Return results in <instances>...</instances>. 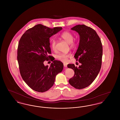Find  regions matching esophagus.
<instances>
[{
    "label": "esophagus",
    "instance_id": "1",
    "mask_svg": "<svg viewBox=\"0 0 120 120\" xmlns=\"http://www.w3.org/2000/svg\"><path fill=\"white\" fill-rule=\"evenodd\" d=\"M63 66H64V68H67V65L66 64L64 63V64H63Z\"/></svg>",
    "mask_w": 120,
    "mask_h": 120
}]
</instances>
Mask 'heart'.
I'll use <instances>...</instances> for the list:
<instances>
[{"instance_id": "1", "label": "heart", "mask_w": 120, "mask_h": 120, "mask_svg": "<svg viewBox=\"0 0 120 120\" xmlns=\"http://www.w3.org/2000/svg\"><path fill=\"white\" fill-rule=\"evenodd\" d=\"M60 37L65 40L67 43L70 44L71 48H74L77 45V43L74 41V35L71 32L66 31L61 33L60 35ZM56 40L55 39H52L51 41V47L53 50H55L56 49ZM71 56L70 53H62L57 56V58L58 60L63 62H66L68 61V57Z\"/></svg>"}]
</instances>
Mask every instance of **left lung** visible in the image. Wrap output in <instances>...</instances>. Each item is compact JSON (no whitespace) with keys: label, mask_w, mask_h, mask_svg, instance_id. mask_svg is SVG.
<instances>
[{"label":"left lung","mask_w":120,"mask_h":120,"mask_svg":"<svg viewBox=\"0 0 120 120\" xmlns=\"http://www.w3.org/2000/svg\"><path fill=\"white\" fill-rule=\"evenodd\" d=\"M80 35V43L75 54L76 61L81 63L79 68L74 64L68 67L72 69L74 75L69 80L75 89H82L90 86L95 79L102 65L103 46L96 32L85 25H78L71 28Z\"/></svg>","instance_id":"left-lung-1"}]
</instances>
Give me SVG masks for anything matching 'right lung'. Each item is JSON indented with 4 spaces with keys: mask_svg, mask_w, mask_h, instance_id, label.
Instances as JSON below:
<instances>
[{
    "mask_svg": "<svg viewBox=\"0 0 120 120\" xmlns=\"http://www.w3.org/2000/svg\"><path fill=\"white\" fill-rule=\"evenodd\" d=\"M62 30L50 28L41 24L27 30L21 37L17 48V61L20 72L26 83L39 92L48 90L53 85L56 75L63 71V64L54 60L50 67L45 61L51 58L49 38Z\"/></svg>",
    "mask_w": 120,
    "mask_h": 120,
    "instance_id": "right-lung-1",
    "label": "right lung"
}]
</instances>
